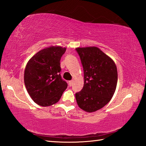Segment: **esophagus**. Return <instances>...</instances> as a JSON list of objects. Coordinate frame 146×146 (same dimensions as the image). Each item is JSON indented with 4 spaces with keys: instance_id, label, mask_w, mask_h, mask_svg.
<instances>
[{
    "instance_id": "esophagus-1",
    "label": "esophagus",
    "mask_w": 146,
    "mask_h": 146,
    "mask_svg": "<svg viewBox=\"0 0 146 146\" xmlns=\"http://www.w3.org/2000/svg\"><path fill=\"white\" fill-rule=\"evenodd\" d=\"M73 84V81H70L69 82H68V85H69V86H72Z\"/></svg>"
}]
</instances>
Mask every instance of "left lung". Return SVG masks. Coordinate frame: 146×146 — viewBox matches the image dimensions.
I'll use <instances>...</instances> for the list:
<instances>
[{"label":"left lung","mask_w":146,"mask_h":146,"mask_svg":"<svg viewBox=\"0 0 146 146\" xmlns=\"http://www.w3.org/2000/svg\"><path fill=\"white\" fill-rule=\"evenodd\" d=\"M84 70V86L76 93L78 105L88 112L108 104L116 91L117 71L113 60L97 47L77 48Z\"/></svg>","instance_id":"obj_1"}]
</instances>
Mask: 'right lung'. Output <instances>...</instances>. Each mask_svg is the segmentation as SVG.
Listing matches in <instances>:
<instances>
[{"instance_id": "1", "label": "right lung", "mask_w": 146, "mask_h": 146, "mask_svg": "<svg viewBox=\"0 0 146 146\" xmlns=\"http://www.w3.org/2000/svg\"><path fill=\"white\" fill-rule=\"evenodd\" d=\"M66 48L51 46L38 51L27 63L24 82L34 102L43 107L59 101L67 83L60 75V59Z\"/></svg>"}]
</instances>
